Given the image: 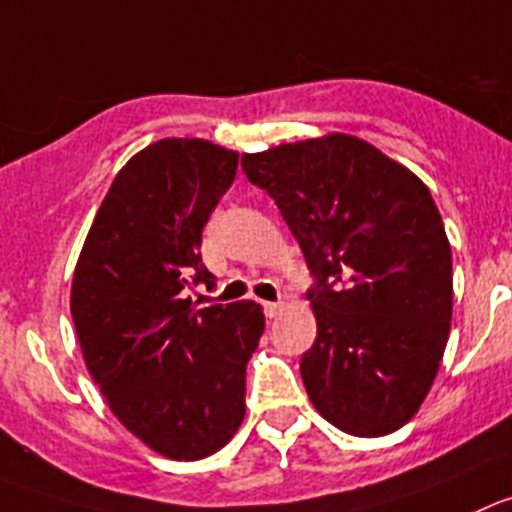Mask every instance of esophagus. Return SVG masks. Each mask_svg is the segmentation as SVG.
Masks as SVG:
<instances>
[{
	"mask_svg": "<svg viewBox=\"0 0 512 512\" xmlns=\"http://www.w3.org/2000/svg\"><path fill=\"white\" fill-rule=\"evenodd\" d=\"M285 310V303H265V315L267 318H278Z\"/></svg>",
	"mask_w": 512,
	"mask_h": 512,
	"instance_id": "34e87169",
	"label": "esophagus"
}]
</instances>
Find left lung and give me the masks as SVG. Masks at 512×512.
I'll return each mask as SVG.
<instances>
[{
	"label": "left lung",
	"mask_w": 512,
	"mask_h": 512,
	"mask_svg": "<svg viewBox=\"0 0 512 512\" xmlns=\"http://www.w3.org/2000/svg\"><path fill=\"white\" fill-rule=\"evenodd\" d=\"M318 278L300 376L326 422L384 437L422 407L452 321V250L427 184L369 141L326 133L242 154Z\"/></svg>",
	"instance_id": "8db88e82"
}]
</instances>
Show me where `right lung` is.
I'll use <instances>...</instances> for the list:
<instances>
[{"instance_id": "obj_1", "label": "right lung", "mask_w": 512, "mask_h": 512, "mask_svg": "<svg viewBox=\"0 0 512 512\" xmlns=\"http://www.w3.org/2000/svg\"><path fill=\"white\" fill-rule=\"evenodd\" d=\"M240 154L204 138H161L113 179L88 229L70 313L88 374L148 450L194 462L245 419V374L265 331L255 300L194 308L212 283L202 229L232 186Z\"/></svg>"}]
</instances>
